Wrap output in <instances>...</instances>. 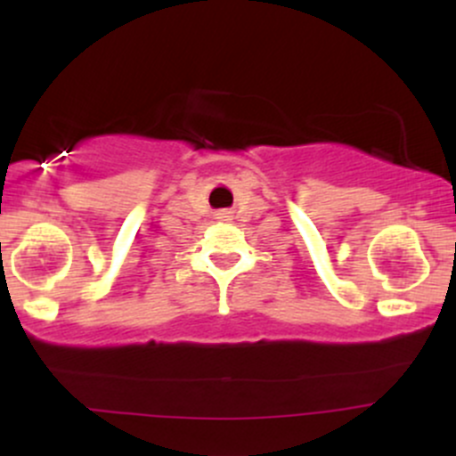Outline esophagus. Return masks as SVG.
<instances>
[{
  "instance_id": "1",
  "label": "esophagus",
  "mask_w": 456,
  "mask_h": 456,
  "mask_svg": "<svg viewBox=\"0 0 456 456\" xmlns=\"http://www.w3.org/2000/svg\"><path fill=\"white\" fill-rule=\"evenodd\" d=\"M216 220H220V223H224V220H232V214H229V211H218V214H216Z\"/></svg>"
}]
</instances>
